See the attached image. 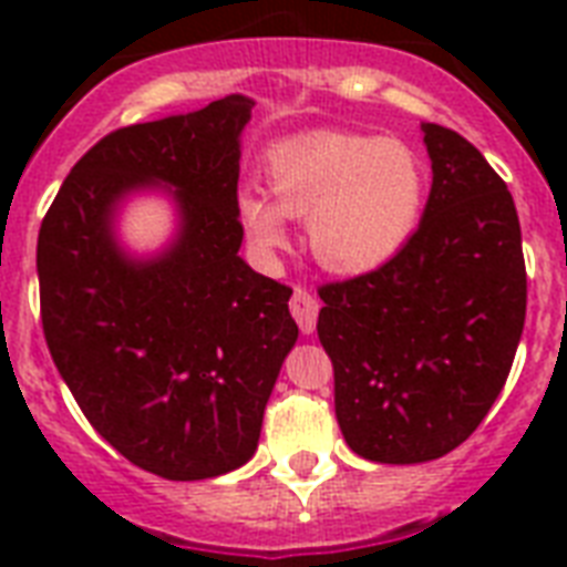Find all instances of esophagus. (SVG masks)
Segmentation results:
<instances>
[{
	"mask_svg": "<svg viewBox=\"0 0 567 567\" xmlns=\"http://www.w3.org/2000/svg\"><path fill=\"white\" fill-rule=\"evenodd\" d=\"M318 311H320V302L315 293H309L306 288H293L291 315L293 320H297V327H300L306 336H311L315 327H318Z\"/></svg>",
	"mask_w": 567,
	"mask_h": 567,
	"instance_id": "34e87169",
	"label": "esophagus"
}]
</instances>
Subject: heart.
<instances>
[{"instance_id": "b5f03b06", "label": "heart", "mask_w": 567, "mask_h": 567, "mask_svg": "<svg viewBox=\"0 0 567 567\" xmlns=\"http://www.w3.org/2000/svg\"><path fill=\"white\" fill-rule=\"evenodd\" d=\"M267 194L244 188L235 217L258 252L288 244V217H306L311 256L329 274L364 276L414 238L426 205V167L396 137L309 132L267 150Z\"/></svg>"}]
</instances>
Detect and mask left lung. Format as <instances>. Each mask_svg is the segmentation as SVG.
I'll list each match as a JSON object with an SVG mask.
<instances>
[{"label":"left lung","instance_id":"obj_1","mask_svg":"<svg viewBox=\"0 0 567 567\" xmlns=\"http://www.w3.org/2000/svg\"><path fill=\"white\" fill-rule=\"evenodd\" d=\"M421 132L432 188L409 247L373 274L320 288L338 426L353 453L382 465L441 458L483 423L527 318L506 182L453 128Z\"/></svg>","mask_w":567,"mask_h":567}]
</instances>
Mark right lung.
Here are the masks:
<instances>
[{
  "instance_id": "obj_1",
  "label": "right lung",
  "mask_w": 567,
  "mask_h": 567,
  "mask_svg": "<svg viewBox=\"0 0 567 567\" xmlns=\"http://www.w3.org/2000/svg\"><path fill=\"white\" fill-rule=\"evenodd\" d=\"M256 102L111 132L79 158L38 235L40 318L58 373L93 430L164 480L247 465L297 344L291 288L238 256L240 132ZM162 187L177 235L135 257L116 235L132 193Z\"/></svg>"
}]
</instances>
